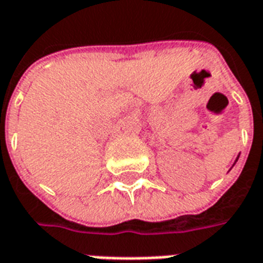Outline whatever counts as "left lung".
I'll use <instances>...</instances> for the list:
<instances>
[{"label": "left lung", "instance_id": "8db88e82", "mask_svg": "<svg viewBox=\"0 0 263 263\" xmlns=\"http://www.w3.org/2000/svg\"><path fill=\"white\" fill-rule=\"evenodd\" d=\"M239 156H240V155H237V158H236V160H235V163H233V166H235L236 162H237V159H239Z\"/></svg>", "mask_w": 263, "mask_h": 263}]
</instances>
